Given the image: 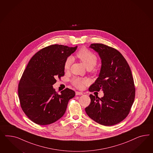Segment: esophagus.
<instances>
[{"instance_id": "34e87169", "label": "esophagus", "mask_w": 153, "mask_h": 153, "mask_svg": "<svg viewBox=\"0 0 153 153\" xmlns=\"http://www.w3.org/2000/svg\"><path fill=\"white\" fill-rule=\"evenodd\" d=\"M83 93L82 92H79V91H76V95H82Z\"/></svg>"}]
</instances>
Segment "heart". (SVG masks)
I'll return each instance as SVG.
<instances>
[{
  "label": "heart",
  "instance_id": "b5f03b06",
  "mask_svg": "<svg viewBox=\"0 0 153 153\" xmlns=\"http://www.w3.org/2000/svg\"><path fill=\"white\" fill-rule=\"evenodd\" d=\"M76 56L83 63L88 70H92L97 65V56L93 52L90 51L85 48L81 49L77 53ZM72 62L73 59L71 56L68 57L65 60L64 65L65 70L70 69ZM88 82V80L86 79H81L79 77H74L72 79V83L77 88H82L83 85L85 84H87Z\"/></svg>",
  "mask_w": 153,
  "mask_h": 153
}]
</instances>
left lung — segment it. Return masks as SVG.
I'll return each instance as SVG.
<instances>
[{
	"label": "left lung",
	"mask_w": 153,
	"mask_h": 153,
	"mask_svg": "<svg viewBox=\"0 0 153 153\" xmlns=\"http://www.w3.org/2000/svg\"><path fill=\"white\" fill-rule=\"evenodd\" d=\"M89 48L101 59L99 77L89 91L104 93L99 98L90 94L91 102L85 108L90 118L102 125L113 126L125 119L134 102L135 88L130 66L120 51L102 44Z\"/></svg>",
	"instance_id": "obj_1"
}]
</instances>
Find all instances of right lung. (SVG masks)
I'll list each match as a JSON object with an SVG mask.
<instances>
[{"instance_id":"1","label":"right lung","mask_w":153,"mask_h":153,"mask_svg":"<svg viewBox=\"0 0 153 153\" xmlns=\"http://www.w3.org/2000/svg\"><path fill=\"white\" fill-rule=\"evenodd\" d=\"M77 46L52 45L37 52L29 61L19 85L21 107L28 118L39 125L54 123L65 114L75 92L65 88L58 94L53 85L65 75V61Z\"/></svg>"}]
</instances>
